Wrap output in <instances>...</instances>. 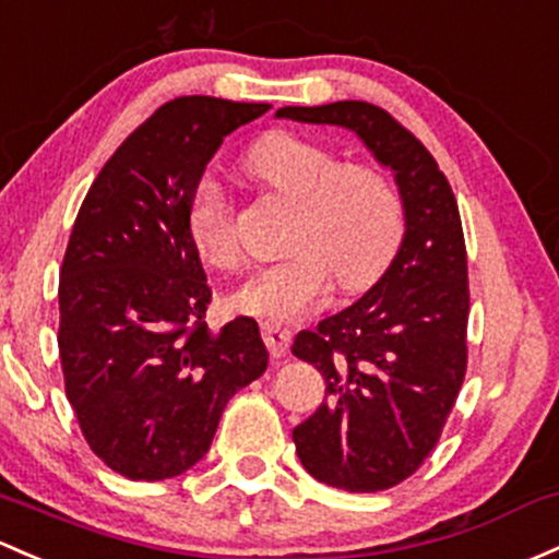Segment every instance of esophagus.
<instances>
[{
	"instance_id": "esophagus-1",
	"label": "esophagus",
	"mask_w": 559,
	"mask_h": 559,
	"mask_svg": "<svg viewBox=\"0 0 559 559\" xmlns=\"http://www.w3.org/2000/svg\"><path fill=\"white\" fill-rule=\"evenodd\" d=\"M262 337H264V345H267V350L273 356L289 354V343H292L289 329H284L278 324H264L262 326Z\"/></svg>"
}]
</instances>
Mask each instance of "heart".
Returning <instances> with one entry per match:
<instances>
[{
	"label": "heart",
	"instance_id": "1",
	"mask_svg": "<svg viewBox=\"0 0 559 559\" xmlns=\"http://www.w3.org/2000/svg\"><path fill=\"white\" fill-rule=\"evenodd\" d=\"M246 168L267 190L297 205L289 257L264 264L230 295L243 316L289 324L324 297L329 275L343 292L367 289L385 273L404 235V209L383 171L340 163L319 141L270 133L246 157ZM187 233L205 264L235 270L240 262L233 211L222 181L203 174L187 201Z\"/></svg>",
	"mask_w": 559,
	"mask_h": 559
}]
</instances>
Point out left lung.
Here are the masks:
<instances>
[{
    "label": "left lung",
    "instance_id": "1",
    "mask_svg": "<svg viewBox=\"0 0 559 559\" xmlns=\"http://www.w3.org/2000/svg\"><path fill=\"white\" fill-rule=\"evenodd\" d=\"M275 117L348 128L399 187L404 238L385 273L292 345L326 383L321 407L292 431L305 472L340 490H388L437 448L466 374L468 273L455 195L431 152L374 104L284 107Z\"/></svg>",
    "mask_w": 559,
    "mask_h": 559
}]
</instances>
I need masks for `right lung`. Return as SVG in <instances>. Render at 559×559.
Instances as JSON below:
<instances>
[{"label":"right lung","instance_id":"1","mask_svg":"<svg viewBox=\"0 0 559 559\" xmlns=\"http://www.w3.org/2000/svg\"><path fill=\"white\" fill-rule=\"evenodd\" d=\"M270 104L181 96L109 157L58 284V350L82 437L111 472L171 479L209 452L227 402L267 369L249 316L214 332L187 201L222 139Z\"/></svg>","mask_w":559,"mask_h":559}]
</instances>
